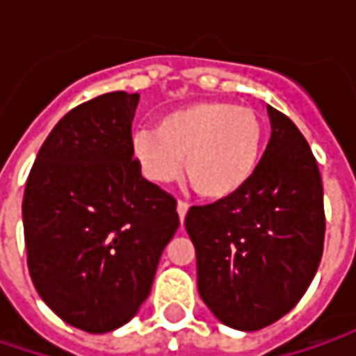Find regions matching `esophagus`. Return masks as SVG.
Segmentation results:
<instances>
[{"label": "esophagus", "mask_w": 356, "mask_h": 356, "mask_svg": "<svg viewBox=\"0 0 356 356\" xmlns=\"http://www.w3.org/2000/svg\"><path fill=\"white\" fill-rule=\"evenodd\" d=\"M188 208H190V206H188L186 202H182V200L178 202V206H176V210H178V216H180V222H184L186 213H188Z\"/></svg>", "instance_id": "34e87169"}]
</instances>
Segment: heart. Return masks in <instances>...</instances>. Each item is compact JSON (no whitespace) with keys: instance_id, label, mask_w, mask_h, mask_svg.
<instances>
[{"instance_id":"1","label":"heart","mask_w":356,"mask_h":356,"mask_svg":"<svg viewBox=\"0 0 356 356\" xmlns=\"http://www.w3.org/2000/svg\"><path fill=\"white\" fill-rule=\"evenodd\" d=\"M266 127L250 108L224 101H198L160 115L154 130L132 138V154L156 184L180 170L188 186L206 200L236 196L253 178L264 150Z\"/></svg>"}]
</instances>
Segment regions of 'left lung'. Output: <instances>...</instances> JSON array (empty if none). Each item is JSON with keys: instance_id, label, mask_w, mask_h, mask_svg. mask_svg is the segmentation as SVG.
Instances as JSON below:
<instances>
[{"instance_id": "8db88e82", "label": "left lung", "mask_w": 356, "mask_h": 356, "mask_svg": "<svg viewBox=\"0 0 356 356\" xmlns=\"http://www.w3.org/2000/svg\"><path fill=\"white\" fill-rule=\"evenodd\" d=\"M271 138L236 196L186 213L196 248L198 291L220 321L257 331L297 305L325 241L323 184L307 140L273 106Z\"/></svg>"}]
</instances>
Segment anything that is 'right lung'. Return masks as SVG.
Returning a JSON list of instances; mask_svg holds the SVG:
<instances>
[{
  "mask_svg": "<svg viewBox=\"0 0 356 356\" xmlns=\"http://www.w3.org/2000/svg\"><path fill=\"white\" fill-rule=\"evenodd\" d=\"M138 92H106L55 124L23 196L27 266L37 293L87 333L129 323L150 293L180 226L176 200L143 178L132 154Z\"/></svg>",
  "mask_w": 356,
  "mask_h": 356,
  "instance_id": "right-lung-1",
  "label": "right lung"
}]
</instances>
